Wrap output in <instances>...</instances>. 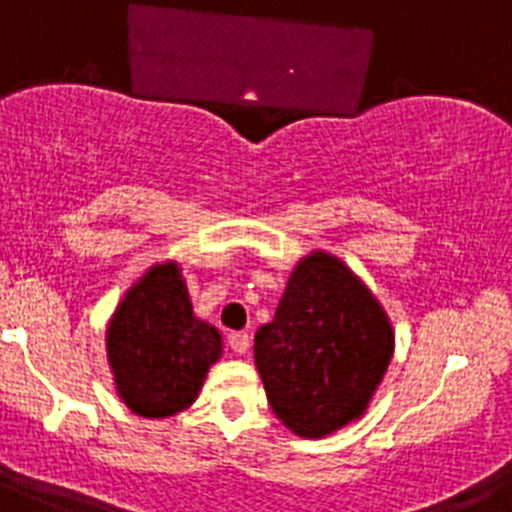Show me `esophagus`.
Returning a JSON list of instances; mask_svg holds the SVG:
<instances>
[{
    "label": "esophagus",
    "instance_id": "esophagus-1",
    "mask_svg": "<svg viewBox=\"0 0 512 512\" xmlns=\"http://www.w3.org/2000/svg\"><path fill=\"white\" fill-rule=\"evenodd\" d=\"M228 346L233 348L235 354H246L248 346H251V338H248V333H243V330H235V333L228 336Z\"/></svg>",
    "mask_w": 512,
    "mask_h": 512
}]
</instances>
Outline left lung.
I'll return each instance as SVG.
<instances>
[{
    "label": "left lung",
    "instance_id": "1",
    "mask_svg": "<svg viewBox=\"0 0 512 512\" xmlns=\"http://www.w3.org/2000/svg\"><path fill=\"white\" fill-rule=\"evenodd\" d=\"M395 351L384 307L341 259L312 251L253 338L266 400L289 431L323 438L361 418Z\"/></svg>",
    "mask_w": 512,
    "mask_h": 512
}]
</instances>
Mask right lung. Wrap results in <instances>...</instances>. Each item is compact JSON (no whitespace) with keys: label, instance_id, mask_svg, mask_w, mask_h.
<instances>
[{"label":"right lung","instance_id":"1","mask_svg":"<svg viewBox=\"0 0 512 512\" xmlns=\"http://www.w3.org/2000/svg\"><path fill=\"white\" fill-rule=\"evenodd\" d=\"M220 356V330L194 315L174 261L151 266L125 292L107 325V361L117 395L143 418L187 410Z\"/></svg>","mask_w":512,"mask_h":512}]
</instances>
